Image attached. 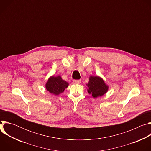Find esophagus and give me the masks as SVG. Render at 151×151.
I'll return each mask as SVG.
<instances>
[{
  "instance_id": "1",
  "label": "esophagus",
  "mask_w": 151,
  "mask_h": 151,
  "mask_svg": "<svg viewBox=\"0 0 151 151\" xmlns=\"http://www.w3.org/2000/svg\"><path fill=\"white\" fill-rule=\"evenodd\" d=\"M73 83H81V80H73Z\"/></svg>"
}]
</instances>
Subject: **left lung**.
Masks as SVG:
<instances>
[{
	"instance_id": "1",
	"label": "left lung",
	"mask_w": 151,
	"mask_h": 151,
	"mask_svg": "<svg viewBox=\"0 0 151 151\" xmlns=\"http://www.w3.org/2000/svg\"><path fill=\"white\" fill-rule=\"evenodd\" d=\"M88 92L94 98L100 97L106 93L108 87L105 84L103 80L99 76H90L89 82L87 84Z\"/></svg>"
}]
</instances>
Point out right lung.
<instances>
[{
  "mask_svg": "<svg viewBox=\"0 0 151 151\" xmlns=\"http://www.w3.org/2000/svg\"><path fill=\"white\" fill-rule=\"evenodd\" d=\"M68 82L63 80L61 76H58L54 77L52 76L49 78L45 87L50 93L54 95H58L62 93L65 88L68 87Z\"/></svg>",
  "mask_w": 151,
  "mask_h": 151,
  "instance_id": "obj_1",
  "label": "right lung"
}]
</instances>
